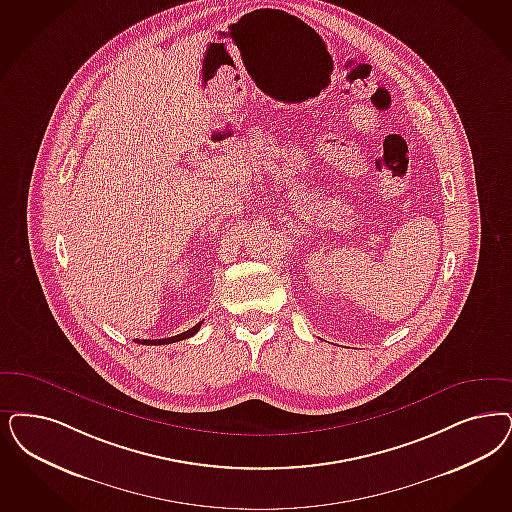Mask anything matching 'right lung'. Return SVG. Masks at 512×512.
Here are the masks:
<instances>
[{"mask_svg":"<svg viewBox=\"0 0 512 512\" xmlns=\"http://www.w3.org/2000/svg\"><path fill=\"white\" fill-rule=\"evenodd\" d=\"M200 325L202 323H196L194 327H191L189 331H185V333H181V335L170 336V338H159V340H136V342H140V344H145V346H160V344H172V342H179V340H185V338H191V336L196 335L198 333V329H200Z\"/></svg>","mask_w":512,"mask_h":512,"instance_id":"right-lung-1","label":"right lung"}]
</instances>
